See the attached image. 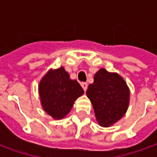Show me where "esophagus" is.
I'll return each instance as SVG.
<instances>
[{
    "label": "esophagus",
    "mask_w": 157,
    "mask_h": 157,
    "mask_svg": "<svg viewBox=\"0 0 157 157\" xmlns=\"http://www.w3.org/2000/svg\"><path fill=\"white\" fill-rule=\"evenodd\" d=\"M82 88H83V90L86 92V89H87V83H86V82H82Z\"/></svg>",
    "instance_id": "obj_1"
}]
</instances>
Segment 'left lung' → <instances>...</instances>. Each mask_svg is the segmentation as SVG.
Masks as SVG:
<instances>
[{"label": "left lung", "instance_id": "1", "mask_svg": "<svg viewBox=\"0 0 157 157\" xmlns=\"http://www.w3.org/2000/svg\"><path fill=\"white\" fill-rule=\"evenodd\" d=\"M86 96L92 102L95 117L102 127H110L128 110L130 92L121 75L101 68L88 86Z\"/></svg>", "mask_w": 157, "mask_h": 157}]
</instances>
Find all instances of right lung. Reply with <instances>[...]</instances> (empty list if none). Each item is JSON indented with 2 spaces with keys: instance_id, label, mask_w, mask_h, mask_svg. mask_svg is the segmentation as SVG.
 Returning a JSON list of instances; mask_svg holds the SVG:
<instances>
[{
  "instance_id": "obj_1",
  "label": "right lung",
  "mask_w": 157,
  "mask_h": 157,
  "mask_svg": "<svg viewBox=\"0 0 157 157\" xmlns=\"http://www.w3.org/2000/svg\"><path fill=\"white\" fill-rule=\"evenodd\" d=\"M84 91L76 80H71L64 67L50 69L39 84V94L43 109L54 119L65 118L74 102Z\"/></svg>"
}]
</instances>
